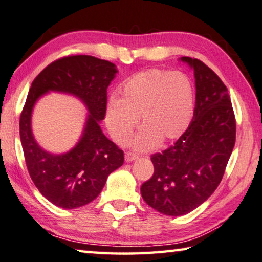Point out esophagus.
<instances>
[{
  "label": "esophagus",
  "mask_w": 262,
  "mask_h": 262,
  "mask_svg": "<svg viewBox=\"0 0 262 262\" xmlns=\"http://www.w3.org/2000/svg\"><path fill=\"white\" fill-rule=\"evenodd\" d=\"M138 159V156H136L134 154H126L125 155V162L126 163H131V162H135V160Z\"/></svg>",
  "instance_id": "1"
}]
</instances>
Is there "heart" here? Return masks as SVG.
<instances>
[{
  "mask_svg": "<svg viewBox=\"0 0 262 262\" xmlns=\"http://www.w3.org/2000/svg\"><path fill=\"white\" fill-rule=\"evenodd\" d=\"M194 112V88L182 72L150 69L131 76L120 89V98H112L105 111V125L112 139L126 145L139 118L143 128L132 147L143 152L163 140L182 137Z\"/></svg>",
  "mask_w": 262,
  "mask_h": 262,
  "instance_id": "b5f03b06",
  "label": "heart"
}]
</instances>
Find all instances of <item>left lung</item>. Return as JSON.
Listing matches in <instances>:
<instances>
[{
  "instance_id": "left-lung-1",
  "label": "left lung",
  "mask_w": 262,
  "mask_h": 262,
  "mask_svg": "<svg viewBox=\"0 0 262 262\" xmlns=\"http://www.w3.org/2000/svg\"><path fill=\"white\" fill-rule=\"evenodd\" d=\"M193 70V119L174 145L151 157L154 176L140 187L148 206L179 216L195 210L216 190L235 144V117L227 88L206 64L179 58Z\"/></svg>"
}]
</instances>
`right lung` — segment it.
I'll return each mask as SVG.
<instances>
[{"mask_svg": "<svg viewBox=\"0 0 262 262\" xmlns=\"http://www.w3.org/2000/svg\"><path fill=\"white\" fill-rule=\"evenodd\" d=\"M114 63L88 55L52 62L34 79L19 118V137L26 164L41 194L64 210L96 199L110 173L124 163V152L103 134L106 89L116 77ZM49 92L79 99L88 110L79 142L64 154H52L35 142L31 118L37 100Z\"/></svg>", "mask_w": 262, "mask_h": 262, "instance_id": "obj_1", "label": "right lung"}]
</instances>
